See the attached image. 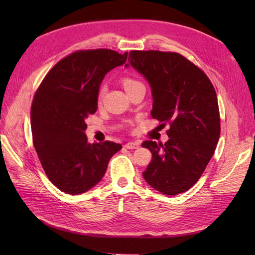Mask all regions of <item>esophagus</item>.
<instances>
[{"label":"esophagus","mask_w":255,"mask_h":255,"mask_svg":"<svg viewBox=\"0 0 255 255\" xmlns=\"http://www.w3.org/2000/svg\"><path fill=\"white\" fill-rule=\"evenodd\" d=\"M125 148H127V149H138L139 143L138 142H128V143L125 144Z\"/></svg>","instance_id":"1"}]
</instances>
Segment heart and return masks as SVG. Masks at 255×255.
I'll use <instances>...</instances> for the list:
<instances>
[{
	"instance_id": "1",
	"label": "heart",
	"mask_w": 255,
	"mask_h": 255,
	"mask_svg": "<svg viewBox=\"0 0 255 255\" xmlns=\"http://www.w3.org/2000/svg\"><path fill=\"white\" fill-rule=\"evenodd\" d=\"M140 84H141V83H140L138 80L130 78V77H125L123 79V85H124V88L126 91L131 90V89L134 88V86L140 85ZM103 96H104V88L102 86V88H100L99 92H97V102L100 103L103 100Z\"/></svg>"
}]
</instances>
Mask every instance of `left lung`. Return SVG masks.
Segmentation results:
<instances>
[{
    "mask_svg": "<svg viewBox=\"0 0 255 255\" xmlns=\"http://www.w3.org/2000/svg\"><path fill=\"white\" fill-rule=\"evenodd\" d=\"M129 58L151 86V116L161 126L170 125V139L164 144L142 142L152 153L142 175L164 195L186 192L202 176L219 140L220 114L214 85L202 69L177 52L131 50Z\"/></svg>",
    "mask_w": 255,
    "mask_h": 255,
    "instance_id": "1",
    "label": "left lung"
}]
</instances>
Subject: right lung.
<instances>
[{"label": "right lung", "instance_id": "obj_1", "mask_svg": "<svg viewBox=\"0 0 255 255\" xmlns=\"http://www.w3.org/2000/svg\"><path fill=\"white\" fill-rule=\"evenodd\" d=\"M127 55L105 48L74 51L53 66L36 91L32 143L49 181L64 193L78 195L95 186L122 149L113 141L89 143L84 131L105 74L126 62Z\"/></svg>", "mask_w": 255, "mask_h": 255}]
</instances>
